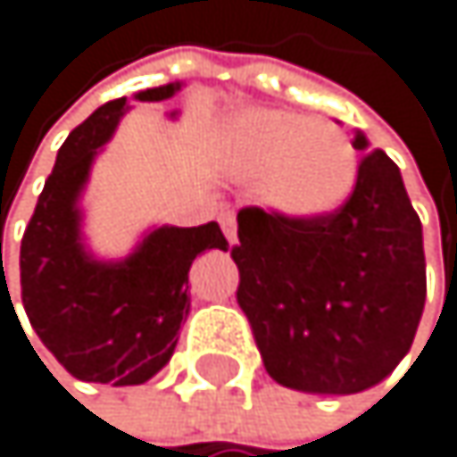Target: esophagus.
<instances>
[{"label": "esophagus", "instance_id": "1", "mask_svg": "<svg viewBox=\"0 0 457 457\" xmlns=\"http://www.w3.org/2000/svg\"><path fill=\"white\" fill-rule=\"evenodd\" d=\"M219 224H221L224 238L230 241V244H236V213L233 211H221L219 213Z\"/></svg>", "mask_w": 457, "mask_h": 457}]
</instances>
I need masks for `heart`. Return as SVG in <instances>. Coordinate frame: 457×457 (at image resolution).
<instances>
[{
    "label": "heart",
    "mask_w": 457,
    "mask_h": 457,
    "mask_svg": "<svg viewBox=\"0 0 457 457\" xmlns=\"http://www.w3.org/2000/svg\"><path fill=\"white\" fill-rule=\"evenodd\" d=\"M227 162L290 219L340 208L356 183V153L343 129L279 109L238 114L224 137Z\"/></svg>",
    "instance_id": "heart-1"
}]
</instances>
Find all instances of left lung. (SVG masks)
Instances as JSON below:
<instances>
[{"label": "left lung", "mask_w": 457, "mask_h": 457, "mask_svg": "<svg viewBox=\"0 0 457 457\" xmlns=\"http://www.w3.org/2000/svg\"><path fill=\"white\" fill-rule=\"evenodd\" d=\"M367 147L364 137L353 142ZM238 307L269 376L315 395H356L409 353L425 307L422 224L397 164L367 150L348 200L315 219L241 208Z\"/></svg>", "instance_id": "left-lung-1"}]
</instances>
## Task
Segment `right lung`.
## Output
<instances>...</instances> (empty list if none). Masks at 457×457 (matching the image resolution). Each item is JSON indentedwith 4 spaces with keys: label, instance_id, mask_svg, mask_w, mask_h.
<instances>
[{
    "label": "right lung",
    "instance_id": "1",
    "mask_svg": "<svg viewBox=\"0 0 457 457\" xmlns=\"http://www.w3.org/2000/svg\"><path fill=\"white\" fill-rule=\"evenodd\" d=\"M180 84L139 93L164 101ZM129 101L96 109L57 153L21 238V304L40 343L79 381L134 386L178 345L188 312V269L205 249H227L219 224L159 227L122 262H98L79 241V191Z\"/></svg>",
    "mask_w": 457,
    "mask_h": 457
}]
</instances>
